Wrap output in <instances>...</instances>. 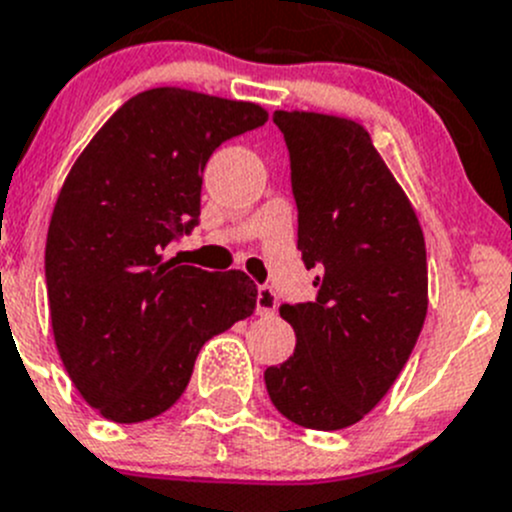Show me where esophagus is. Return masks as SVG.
<instances>
[{"label": "esophagus", "mask_w": 512, "mask_h": 512, "mask_svg": "<svg viewBox=\"0 0 512 512\" xmlns=\"http://www.w3.org/2000/svg\"><path fill=\"white\" fill-rule=\"evenodd\" d=\"M275 310H277L275 290L262 285L260 290H257V312H260V315H275Z\"/></svg>", "instance_id": "esophagus-1"}]
</instances>
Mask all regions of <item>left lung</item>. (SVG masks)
<instances>
[{
    "instance_id": "obj_1",
    "label": "left lung",
    "mask_w": 512,
    "mask_h": 512,
    "mask_svg": "<svg viewBox=\"0 0 512 512\" xmlns=\"http://www.w3.org/2000/svg\"><path fill=\"white\" fill-rule=\"evenodd\" d=\"M272 119L290 150L297 250L317 267V297L280 307L297 345L265 385L295 425L342 430L385 398L423 330V227L360 122L302 109Z\"/></svg>"
}]
</instances>
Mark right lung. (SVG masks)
Masks as SVG:
<instances>
[{"label":"right lung","mask_w":512,"mask_h":512,"mask_svg":"<svg viewBox=\"0 0 512 512\" xmlns=\"http://www.w3.org/2000/svg\"><path fill=\"white\" fill-rule=\"evenodd\" d=\"M265 122L255 102L155 87L127 99L69 170L44 252L49 315L64 370L102 418L170 410L200 347L255 310L245 272L177 265L165 247L200 220L212 152Z\"/></svg>","instance_id":"right-lung-1"}]
</instances>
